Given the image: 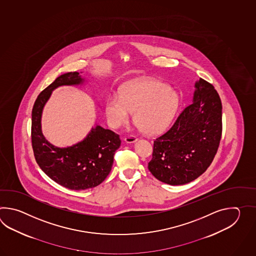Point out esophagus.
<instances>
[{
  "mask_svg": "<svg viewBox=\"0 0 256 256\" xmlns=\"http://www.w3.org/2000/svg\"><path fill=\"white\" fill-rule=\"evenodd\" d=\"M124 141L126 142H128V144H132V142H134L137 141V137L134 136H127L124 138Z\"/></svg>",
  "mask_w": 256,
  "mask_h": 256,
  "instance_id": "esophagus-1",
  "label": "esophagus"
}]
</instances>
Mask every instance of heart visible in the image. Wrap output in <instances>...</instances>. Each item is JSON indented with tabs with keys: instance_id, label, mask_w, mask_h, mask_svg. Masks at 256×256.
<instances>
[{
	"instance_id": "heart-1",
	"label": "heart",
	"mask_w": 256,
	"mask_h": 256,
	"mask_svg": "<svg viewBox=\"0 0 256 256\" xmlns=\"http://www.w3.org/2000/svg\"><path fill=\"white\" fill-rule=\"evenodd\" d=\"M180 106L178 93L168 84L146 80L126 84L120 96L110 95L105 114L110 126L116 129L128 122L134 112V120L142 130L154 136L168 128Z\"/></svg>"
}]
</instances>
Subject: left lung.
<instances>
[{
	"label": "left lung",
	"instance_id": "1",
	"mask_svg": "<svg viewBox=\"0 0 256 256\" xmlns=\"http://www.w3.org/2000/svg\"><path fill=\"white\" fill-rule=\"evenodd\" d=\"M193 102L173 126L154 141L148 169L159 181L184 185L198 178L212 163L222 132V106L212 84L195 83Z\"/></svg>",
	"mask_w": 256,
	"mask_h": 256
}]
</instances>
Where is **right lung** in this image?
Segmentation results:
<instances>
[{"instance_id": "right-lung-1", "label": "right lung", "mask_w": 256, "mask_h": 256, "mask_svg": "<svg viewBox=\"0 0 256 256\" xmlns=\"http://www.w3.org/2000/svg\"><path fill=\"white\" fill-rule=\"evenodd\" d=\"M83 82L78 72L61 75L39 94L32 110L31 138L36 161L51 180L72 190L92 188L104 182L112 170L115 151L120 146L119 134L100 126L92 128L83 141L64 148L51 144L43 136L42 112L52 92L60 86Z\"/></svg>"}]
</instances>
